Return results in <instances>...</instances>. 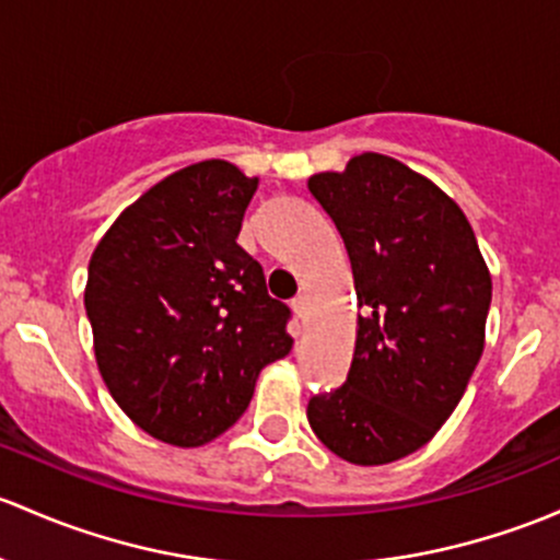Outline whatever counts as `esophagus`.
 Wrapping results in <instances>:
<instances>
[{"instance_id": "1", "label": "esophagus", "mask_w": 560, "mask_h": 560, "mask_svg": "<svg viewBox=\"0 0 560 560\" xmlns=\"http://www.w3.org/2000/svg\"><path fill=\"white\" fill-rule=\"evenodd\" d=\"M292 311H295V316L300 322L305 319V311H308V300H305V295H298L295 300H292Z\"/></svg>"}]
</instances>
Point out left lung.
Returning <instances> with one entry per match:
<instances>
[{"instance_id": "left-lung-1", "label": "left lung", "mask_w": 560, "mask_h": 560, "mask_svg": "<svg viewBox=\"0 0 560 560\" xmlns=\"http://www.w3.org/2000/svg\"><path fill=\"white\" fill-rule=\"evenodd\" d=\"M308 190L351 260L357 343L349 378L308 402V423L359 467L397 462L438 434L486 346L491 273L464 211L432 179L378 152Z\"/></svg>"}]
</instances>
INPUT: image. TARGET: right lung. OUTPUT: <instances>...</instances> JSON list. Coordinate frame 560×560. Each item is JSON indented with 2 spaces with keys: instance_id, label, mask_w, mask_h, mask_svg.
I'll return each instance as SVG.
<instances>
[{
  "instance_id": "1",
  "label": "right lung",
  "mask_w": 560,
  "mask_h": 560,
  "mask_svg": "<svg viewBox=\"0 0 560 560\" xmlns=\"http://www.w3.org/2000/svg\"><path fill=\"white\" fill-rule=\"evenodd\" d=\"M257 182L228 161L179 168L112 222L88 265L98 373L161 443L220 438L249 408L265 364L292 349L290 308L235 244Z\"/></svg>"
}]
</instances>
